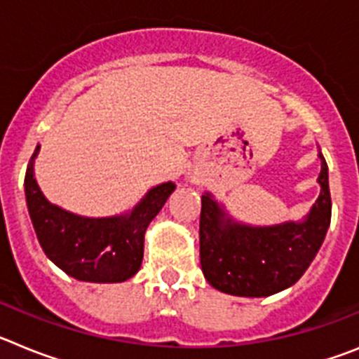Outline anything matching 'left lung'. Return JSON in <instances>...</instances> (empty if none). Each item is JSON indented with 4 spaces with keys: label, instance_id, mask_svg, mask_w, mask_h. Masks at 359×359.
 <instances>
[{
    "label": "left lung",
    "instance_id": "1",
    "mask_svg": "<svg viewBox=\"0 0 359 359\" xmlns=\"http://www.w3.org/2000/svg\"><path fill=\"white\" fill-rule=\"evenodd\" d=\"M320 196L302 221L252 226L231 219L212 194L201 196L199 257L205 278L236 297H269L306 273L331 224L325 158L318 152Z\"/></svg>",
    "mask_w": 359,
    "mask_h": 359
}]
</instances>
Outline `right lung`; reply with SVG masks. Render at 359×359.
<instances>
[{
    "mask_svg": "<svg viewBox=\"0 0 359 359\" xmlns=\"http://www.w3.org/2000/svg\"><path fill=\"white\" fill-rule=\"evenodd\" d=\"M37 145L25 176L28 214L50 261L84 282H123L140 269L144 259V236L172 194V182L152 187L131 212L111 217H84L57 207L44 198L34 176Z\"/></svg>",
    "mask_w": 359,
    "mask_h": 359,
    "instance_id": "1",
    "label": "right lung"
}]
</instances>
